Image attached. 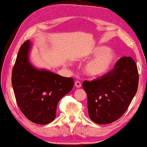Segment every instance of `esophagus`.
<instances>
[{
  "mask_svg": "<svg viewBox=\"0 0 147 147\" xmlns=\"http://www.w3.org/2000/svg\"><path fill=\"white\" fill-rule=\"evenodd\" d=\"M75 87H77V88H80V87H81V83L79 82V81H76V82L75 83Z\"/></svg>",
  "mask_w": 147,
  "mask_h": 147,
  "instance_id": "esophagus-1",
  "label": "esophagus"
}]
</instances>
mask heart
I'll return each instance as SVG.
<instances>
[{"mask_svg": "<svg viewBox=\"0 0 147 147\" xmlns=\"http://www.w3.org/2000/svg\"><path fill=\"white\" fill-rule=\"evenodd\" d=\"M87 57H92L85 64L83 71L91 77H100L110 71L116 60L112 50L105 46H97L91 50Z\"/></svg>", "mask_w": 147, "mask_h": 147, "instance_id": "b5f03b06", "label": "heart"}]
</instances>
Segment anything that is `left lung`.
<instances>
[{
	"label": "left lung",
	"mask_w": 147,
	"mask_h": 147,
	"mask_svg": "<svg viewBox=\"0 0 147 147\" xmlns=\"http://www.w3.org/2000/svg\"><path fill=\"white\" fill-rule=\"evenodd\" d=\"M138 86L137 66L131 57L126 56L120 58L106 75L90 82L83 81L90 119L101 125L117 120L127 111Z\"/></svg>",
	"instance_id": "obj_1"
}]
</instances>
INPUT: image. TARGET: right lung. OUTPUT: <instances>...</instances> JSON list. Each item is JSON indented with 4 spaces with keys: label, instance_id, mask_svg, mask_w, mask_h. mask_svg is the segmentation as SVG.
I'll use <instances>...</instances> for the list:
<instances>
[{
    "label": "right lung",
    "instance_id": "obj_1",
    "mask_svg": "<svg viewBox=\"0 0 147 147\" xmlns=\"http://www.w3.org/2000/svg\"><path fill=\"white\" fill-rule=\"evenodd\" d=\"M32 44L20 47L12 71V86L20 109L30 121L44 125L53 121L60 100L72 90L74 80L38 68L30 61Z\"/></svg>",
    "mask_w": 147,
    "mask_h": 147
}]
</instances>
